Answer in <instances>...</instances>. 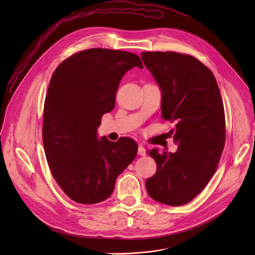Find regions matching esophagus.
Here are the masks:
<instances>
[{"label":"esophagus","mask_w":255,"mask_h":255,"mask_svg":"<svg viewBox=\"0 0 255 255\" xmlns=\"http://www.w3.org/2000/svg\"><path fill=\"white\" fill-rule=\"evenodd\" d=\"M137 153H138V155H140V156H144L145 154H146V150L144 149V146L143 145H139L138 146V151H137Z\"/></svg>","instance_id":"1"}]
</instances>
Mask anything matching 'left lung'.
Segmentation results:
<instances>
[{"label": "left lung", "instance_id": "left-lung-1", "mask_svg": "<svg viewBox=\"0 0 255 255\" xmlns=\"http://www.w3.org/2000/svg\"><path fill=\"white\" fill-rule=\"evenodd\" d=\"M141 60L161 91V114L175 122L169 131L175 153L149 154L157 164L145 181L149 195L168 206L188 204L213 177L223 151L225 117L215 76L195 58L172 51L142 52Z\"/></svg>", "mask_w": 255, "mask_h": 255}]
</instances>
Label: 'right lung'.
<instances>
[{"mask_svg": "<svg viewBox=\"0 0 255 255\" xmlns=\"http://www.w3.org/2000/svg\"><path fill=\"white\" fill-rule=\"evenodd\" d=\"M142 69L128 51L91 48L79 51L53 72L44 103L42 137L47 163L62 190L79 204L109 198L118 176L137 154L129 138L98 137L105 113L113 111L124 74Z\"/></svg>", "mask_w": 255, "mask_h": 255, "instance_id": "right-lung-1", "label": "right lung"}]
</instances>
